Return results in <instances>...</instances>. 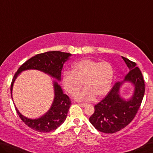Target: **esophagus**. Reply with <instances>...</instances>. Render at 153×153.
Returning a JSON list of instances; mask_svg holds the SVG:
<instances>
[{"mask_svg": "<svg viewBox=\"0 0 153 153\" xmlns=\"http://www.w3.org/2000/svg\"><path fill=\"white\" fill-rule=\"evenodd\" d=\"M79 105L80 106H82V107H85V106H87L88 104H79Z\"/></svg>", "mask_w": 153, "mask_h": 153, "instance_id": "1", "label": "esophagus"}]
</instances>
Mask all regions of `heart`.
Wrapping results in <instances>:
<instances>
[{"label": "heart", "mask_w": 153, "mask_h": 153, "mask_svg": "<svg viewBox=\"0 0 153 153\" xmlns=\"http://www.w3.org/2000/svg\"><path fill=\"white\" fill-rule=\"evenodd\" d=\"M72 69L64 72L62 84L64 89L74 96L83 83L85 88L76 95L77 101H91L95 96H104L110 90L115 74L110 62L84 59L73 65Z\"/></svg>", "instance_id": "1"}]
</instances>
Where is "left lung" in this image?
Segmentation results:
<instances>
[{
    "label": "left lung",
    "mask_w": 153,
    "mask_h": 153,
    "mask_svg": "<svg viewBox=\"0 0 153 153\" xmlns=\"http://www.w3.org/2000/svg\"><path fill=\"white\" fill-rule=\"evenodd\" d=\"M122 58L129 72L95 106V112L89 118L91 124L104 133H116L130 124L137 113L144 95V81L140 69L136 63L123 56ZM126 83H131L134 87L133 93L127 99L120 94V89Z\"/></svg>",
    "instance_id": "8db88e82"
}]
</instances>
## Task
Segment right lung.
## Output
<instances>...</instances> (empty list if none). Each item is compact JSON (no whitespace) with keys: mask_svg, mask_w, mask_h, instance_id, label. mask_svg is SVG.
<instances>
[{"mask_svg":"<svg viewBox=\"0 0 153 153\" xmlns=\"http://www.w3.org/2000/svg\"><path fill=\"white\" fill-rule=\"evenodd\" d=\"M71 54L61 51H47L38 54L26 61L20 66L13 76L11 84V95L14 82L22 71L27 70H38L56 80H53L54 98L47 112L36 119H30L22 115L15 105L16 110L25 124L34 131L41 133H49L58 128L64 123L69 112L71 101L68 95L65 94L62 87L57 81H61V73L65 62L69 60Z\"/></svg>","mask_w":153,"mask_h":153,"instance_id":"obj_1","label":"right lung"}]
</instances>
